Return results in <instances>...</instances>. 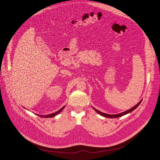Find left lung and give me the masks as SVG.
I'll return each instance as SVG.
<instances>
[{
  "label": "left lung",
  "mask_w": 160,
  "mask_h": 160,
  "mask_svg": "<svg viewBox=\"0 0 160 160\" xmlns=\"http://www.w3.org/2000/svg\"><path fill=\"white\" fill-rule=\"evenodd\" d=\"M142 99H141V100L139 101V102L138 103V104H137V105H136L135 107H133V108H130V109H129V110H126V111H125V112H122V113H118V114H113V115H112V114H107V113H103V112H101L98 110L97 109L94 108V107H92V108H94V110L97 113H99V115H101V116H103V117L108 118H118L122 117V116H123V115H126V114H128V113H130V112H132L133 110H134L135 109H136V108L138 107V105L140 104V103L142 102Z\"/></svg>",
  "instance_id": "8db88e82"
}]
</instances>
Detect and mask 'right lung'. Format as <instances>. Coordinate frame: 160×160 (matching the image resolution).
Masks as SVG:
<instances>
[{
    "instance_id": "right-lung-1",
    "label": "right lung",
    "mask_w": 160,
    "mask_h": 160,
    "mask_svg": "<svg viewBox=\"0 0 160 160\" xmlns=\"http://www.w3.org/2000/svg\"><path fill=\"white\" fill-rule=\"evenodd\" d=\"M65 106L63 107L62 108H61L59 110H58L57 112H55V113H51V114H49V115H38V114H36L38 115H39V117L41 118H53V117H55V115H57V114H59L60 112H61L62 111V110L64 108Z\"/></svg>"
}]
</instances>
